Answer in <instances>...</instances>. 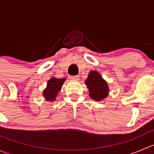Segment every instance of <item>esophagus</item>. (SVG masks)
<instances>
[{"label":"esophagus","instance_id":"1","mask_svg":"<svg viewBox=\"0 0 154 154\" xmlns=\"http://www.w3.org/2000/svg\"><path fill=\"white\" fill-rule=\"evenodd\" d=\"M71 79L74 80H79L80 77H79V76H74V77H71Z\"/></svg>","mask_w":154,"mask_h":154}]
</instances>
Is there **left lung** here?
Instances as JSON below:
<instances>
[{"label":"left lung","instance_id":"left-lung-1","mask_svg":"<svg viewBox=\"0 0 154 154\" xmlns=\"http://www.w3.org/2000/svg\"><path fill=\"white\" fill-rule=\"evenodd\" d=\"M85 83L88 89V95L95 101H101L109 95L108 83L97 71H90Z\"/></svg>","mask_w":154,"mask_h":154}]
</instances>
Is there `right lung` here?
<instances>
[{"instance_id":"obj_1","label":"right lung","mask_w":154,"mask_h":154,"mask_svg":"<svg viewBox=\"0 0 154 154\" xmlns=\"http://www.w3.org/2000/svg\"><path fill=\"white\" fill-rule=\"evenodd\" d=\"M66 80V78L57 79L56 77H51L48 81L47 86L42 92L45 99L48 101H54L59 92L61 91L63 83Z\"/></svg>"}]
</instances>
